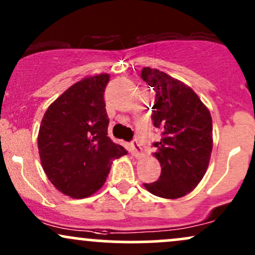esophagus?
<instances>
[{
	"label": "esophagus",
	"mask_w": 255,
	"mask_h": 255,
	"mask_svg": "<svg viewBox=\"0 0 255 255\" xmlns=\"http://www.w3.org/2000/svg\"><path fill=\"white\" fill-rule=\"evenodd\" d=\"M129 150L135 157H142V156H144V152H142L141 146H140V144L136 141V140H133V141L130 142Z\"/></svg>",
	"instance_id": "34e87169"
}]
</instances>
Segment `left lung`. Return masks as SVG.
<instances>
[{
    "instance_id": "obj_1",
    "label": "left lung",
    "mask_w": 255,
    "mask_h": 255,
    "mask_svg": "<svg viewBox=\"0 0 255 255\" xmlns=\"http://www.w3.org/2000/svg\"><path fill=\"white\" fill-rule=\"evenodd\" d=\"M141 78L156 91L154 127L162 130L153 153L162 172L144 183L157 197L177 199L191 193L203 180L211 158L213 137L210 110L188 85L164 72L145 67Z\"/></svg>"
}]
</instances>
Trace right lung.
<instances>
[{
    "label": "right lung",
    "mask_w": 255,
    "mask_h": 255,
    "mask_svg": "<svg viewBox=\"0 0 255 255\" xmlns=\"http://www.w3.org/2000/svg\"><path fill=\"white\" fill-rule=\"evenodd\" d=\"M109 74L86 77L50 104L38 133L40 163L55 188L84 199L103 187L116 158L127 154L108 136L104 91Z\"/></svg>",
    "instance_id": "1"
}]
</instances>
